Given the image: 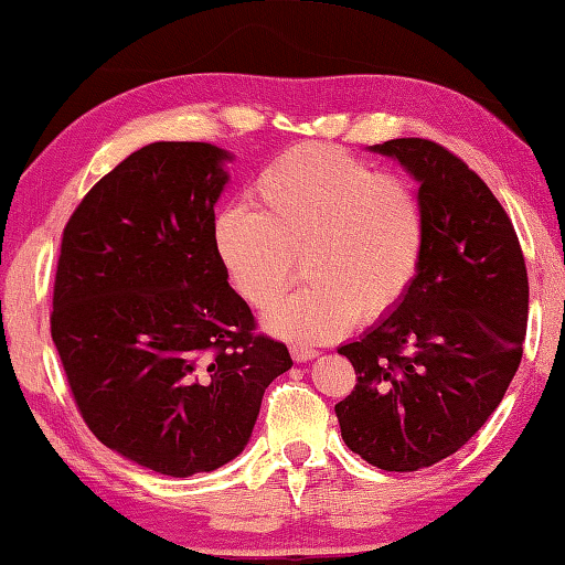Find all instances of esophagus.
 <instances>
[{
	"label": "esophagus",
	"mask_w": 565,
	"mask_h": 565,
	"mask_svg": "<svg viewBox=\"0 0 565 565\" xmlns=\"http://www.w3.org/2000/svg\"><path fill=\"white\" fill-rule=\"evenodd\" d=\"M291 358H294L296 362H308V360L318 358V350L308 348V345H291Z\"/></svg>",
	"instance_id": "1"
}]
</instances>
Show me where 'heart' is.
<instances>
[{"label": "heart", "mask_w": 565, "mask_h": 565, "mask_svg": "<svg viewBox=\"0 0 565 565\" xmlns=\"http://www.w3.org/2000/svg\"><path fill=\"white\" fill-rule=\"evenodd\" d=\"M249 205L220 210L215 254L245 303L267 308L302 257L307 284L264 316L269 333L328 340L358 318L390 313L412 289L426 213L402 175L377 173L326 143H301L264 166Z\"/></svg>", "instance_id": "1"}]
</instances>
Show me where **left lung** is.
<instances>
[{
  "instance_id": "obj_1",
  "label": "left lung",
  "mask_w": 565,
  "mask_h": 565,
  "mask_svg": "<svg viewBox=\"0 0 565 565\" xmlns=\"http://www.w3.org/2000/svg\"><path fill=\"white\" fill-rule=\"evenodd\" d=\"M370 151L418 183L426 247L402 301L338 348L358 384L335 414L370 466L414 472L466 446L500 406L522 362L529 281L504 207L458 157L428 139Z\"/></svg>"
}]
</instances>
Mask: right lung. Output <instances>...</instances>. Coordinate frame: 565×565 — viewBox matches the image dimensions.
<instances>
[{
    "label": "right lung",
    "instance_id": "right-lung-1",
    "mask_svg": "<svg viewBox=\"0 0 565 565\" xmlns=\"http://www.w3.org/2000/svg\"><path fill=\"white\" fill-rule=\"evenodd\" d=\"M230 151L153 141L83 198L63 230L51 335L85 424L171 478L235 460L264 390L291 370L213 245Z\"/></svg>",
    "mask_w": 565,
    "mask_h": 565
}]
</instances>
